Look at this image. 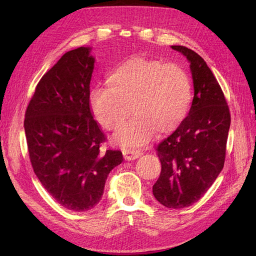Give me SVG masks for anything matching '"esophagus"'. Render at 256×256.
Here are the masks:
<instances>
[{"label":"esophagus","instance_id":"esophagus-1","mask_svg":"<svg viewBox=\"0 0 256 256\" xmlns=\"http://www.w3.org/2000/svg\"><path fill=\"white\" fill-rule=\"evenodd\" d=\"M122 154H124V158L126 160H134L141 156L142 152L138 150H132V148H125L122 150Z\"/></svg>","mask_w":256,"mask_h":256}]
</instances>
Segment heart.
<instances>
[{
	"mask_svg": "<svg viewBox=\"0 0 256 256\" xmlns=\"http://www.w3.org/2000/svg\"><path fill=\"white\" fill-rule=\"evenodd\" d=\"M106 86L92 90L90 106L106 130H118L130 115L134 118L116 136L125 146H143L154 132H172L187 118L191 84L184 69L173 63L134 56L106 76Z\"/></svg>",
	"mask_w": 256,
	"mask_h": 256,
	"instance_id": "b5f03b06",
	"label": "heart"
}]
</instances>
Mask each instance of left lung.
<instances>
[{"label": "left lung", "mask_w": 256, "mask_h": 256, "mask_svg": "<svg viewBox=\"0 0 256 256\" xmlns=\"http://www.w3.org/2000/svg\"><path fill=\"white\" fill-rule=\"evenodd\" d=\"M172 49L190 62L194 97L182 125L156 147L161 172L152 193L160 204L180 209L198 202L223 168L230 114L206 62L184 46Z\"/></svg>", "instance_id": "1"}]
</instances>
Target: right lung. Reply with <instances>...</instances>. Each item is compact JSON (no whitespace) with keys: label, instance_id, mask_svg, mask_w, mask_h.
Returning a JSON list of instances; mask_svg holds the SVG:
<instances>
[{"label":"right lung","instance_id":"1","mask_svg":"<svg viewBox=\"0 0 256 256\" xmlns=\"http://www.w3.org/2000/svg\"><path fill=\"white\" fill-rule=\"evenodd\" d=\"M90 48L65 53L38 82L26 111L28 156L38 180L56 202L72 212L95 207L108 175L122 164L90 106L94 69Z\"/></svg>","mask_w":256,"mask_h":256}]
</instances>
